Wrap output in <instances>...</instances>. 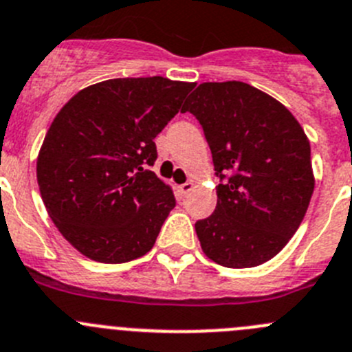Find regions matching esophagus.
Returning a JSON list of instances; mask_svg holds the SVG:
<instances>
[{
    "instance_id": "34e87169",
    "label": "esophagus",
    "mask_w": 352,
    "mask_h": 352,
    "mask_svg": "<svg viewBox=\"0 0 352 352\" xmlns=\"http://www.w3.org/2000/svg\"><path fill=\"white\" fill-rule=\"evenodd\" d=\"M192 187H195V182H191V180H187V182L180 184L179 189H180V192H182L184 196H187V195H189V192L192 191Z\"/></svg>"
}]
</instances>
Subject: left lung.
I'll use <instances>...</instances> for the list:
<instances>
[{
	"label": "left lung",
	"mask_w": 352,
	"mask_h": 352,
	"mask_svg": "<svg viewBox=\"0 0 352 352\" xmlns=\"http://www.w3.org/2000/svg\"><path fill=\"white\" fill-rule=\"evenodd\" d=\"M182 113L195 114L212 151L215 212L196 222L208 258L255 267L280 254L300 226L314 191L311 146L294 114L241 83H201Z\"/></svg>",
	"instance_id": "8db88e82"
}]
</instances>
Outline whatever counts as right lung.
I'll return each instance as SVG.
<instances>
[{
    "label": "right lung",
    "mask_w": 352,
    "mask_h": 352,
    "mask_svg": "<svg viewBox=\"0 0 352 352\" xmlns=\"http://www.w3.org/2000/svg\"><path fill=\"white\" fill-rule=\"evenodd\" d=\"M195 83L118 78L78 91L55 116L38 156L39 192L60 234L104 264L146 255L175 206L151 172L154 139Z\"/></svg>",
    "instance_id": "obj_1"
}]
</instances>
